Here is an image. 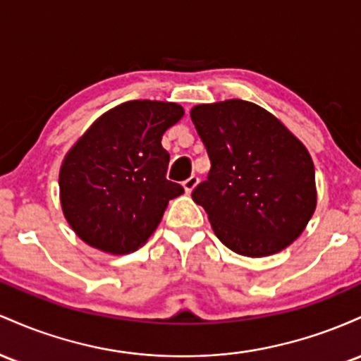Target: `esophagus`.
<instances>
[{"instance_id":"34e87169","label":"esophagus","mask_w":361,"mask_h":361,"mask_svg":"<svg viewBox=\"0 0 361 361\" xmlns=\"http://www.w3.org/2000/svg\"><path fill=\"white\" fill-rule=\"evenodd\" d=\"M197 182H200V179H197L196 176H191V177H189V179H185L184 180L185 192H192L194 188H196V185H197Z\"/></svg>"}]
</instances>
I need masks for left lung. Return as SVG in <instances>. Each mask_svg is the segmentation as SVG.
<instances>
[{"label": "left lung", "mask_w": 361, "mask_h": 361, "mask_svg": "<svg viewBox=\"0 0 361 361\" xmlns=\"http://www.w3.org/2000/svg\"><path fill=\"white\" fill-rule=\"evenodd\" d=\"M191 119L212 161L192 200L221 244L266 257L297 240L317 204L314 161L302 141L266 109L240 99L196 105Z\"/></svg>", "instance_id": "obj_1"}]
</instances>
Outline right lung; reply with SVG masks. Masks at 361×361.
Instances as JSON below:
<instances>
[{
	"label": "right lung",
	"mask_w": 361,
	"mask_h": 361,
	"mask_svg": "<svg viewBox=\"0 0 361 361\" xmlns=\"http://www.w3.org/2000/svg\"><path fill=\"white\" fill-rule=\"evenodd\" d=\"M184 109L129 100L102 114L73 145L59 170L61 208L73 232L102 252H135L155 232L170 200L184 192L167 180L161 136Z\"/></svg>",
	"instance_id": "right-lung-1"
}]
</instances>
